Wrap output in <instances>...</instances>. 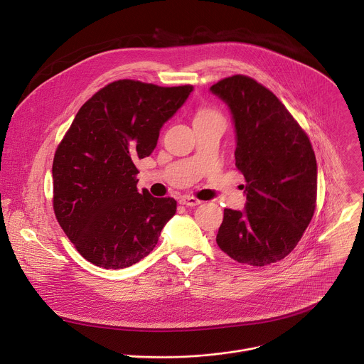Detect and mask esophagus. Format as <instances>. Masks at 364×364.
<instances>
[{"mask_svg": "<svg viewBox=\"0 0 364 364\" xmlns=\"http://www.w3.org/2000/svg\"><path fill=\"white\" fill-rule=\"evenodd\" d=\"M181 205H187V207H196V205H198L201 201L200 200H197V198H194V197H191V196H183L181 198H180V201H178Z\"/></svg>", "mask_w": 364, "mask_h": 364, "instance_id": "1", "label": "esophagus"}]
</instances>
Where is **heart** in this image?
<instances>
[{"mask_svg":"<svg viewBox=\"0 0 364 364\" xmlns=\"http://www.w3.org/2000/svg\"><path fill=\"white\" fill-rule=\"evenodd\" d=\"M214 112H211V111H201L200 114H198V117H205V115H213Z\"/></svg>","mask_w":364,"mask_h":364,"instance_id":"obj_1","label":"heart"}]
</instances>
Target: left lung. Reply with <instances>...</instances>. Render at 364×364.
<instances>
[{"mask_svg":"<svg viewBox=\"0 0 364 364\" xmlns=\"http://www.w3.org/2000/svg\"><path fill=\"white\" fill-rule=\"evenodd\" d=\"M210 91L230 111L236 167L246 181V205L223 210L217 243L239 263H276L290 255L314 215L315 153L282 101L253 78L232 75Z\"/></svg>","mask_w":364,"mask_h":364,"instance_id":"obj_1","label":"left lung"}]
</instances>
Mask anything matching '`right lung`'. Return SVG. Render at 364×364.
Instances as JSON below:
<instances>
[{
    "label": "right lung",
    "mask_w": 364,
    "mask_h": 364,
    "mask_svg": "<svg viewBox=\"0 0 364 364\" xmlns=\"http://www.w3.org/2000/svg\"><path fill=\"white\" fill-rule=\"evenodd\" d=\"M193 90L119 80L77 112L53 159V208L90 263L115 270L138 263L174 217V198L138 191L135 161L151 154L161 127Z\"/></svg>",
    "instance_id": "right-lung-1"
}]
</instances>
